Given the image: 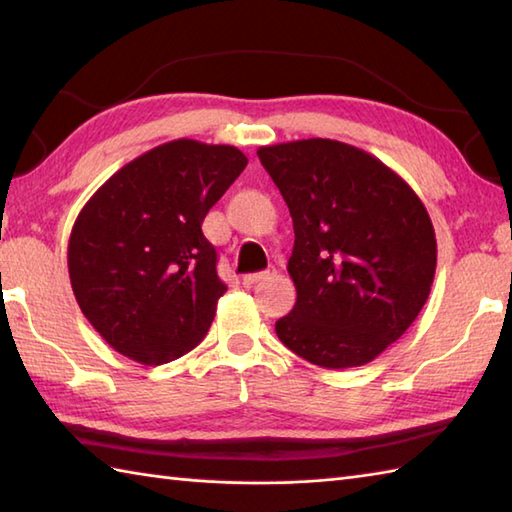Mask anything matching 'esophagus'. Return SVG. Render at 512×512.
I'll return each instance as SVG.
<instances>
[{"mask_svg":"<svg viewBox=\"0 0 512 512\" xmlns=\"http://www.w3.org/2000/svg\"><path fill=\"white\" fill-rule=\"evenodd\" d=\"M275 275V270H262V273H248V275H244V284L246 286H253V284H257V281H266V279H270Z\"/></svg>","mask_w":512,"mask_h":512,"instance_id":"esophagus-1","label":"esophagus"}]
</instances>
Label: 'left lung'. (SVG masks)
Returning a JSON list of instances; mask_svg holds the SVG:
<instances>
[{
    "label": "left lung",
    "mask_w": 512,
    "mask_h": 512,
    "mask_svg": "<svg viewBox=\"0 0 512 512\" xmlns=\"http://www.w3.org/2000/svg\"><path fill=\"white\" fill-rule=\"evenodd\" d=\"M292 215L297 303L275 323L288 350L325 369L358 367L416 321L436 275L431 217L367 151L330 138L259 147Z\"/></svg>",
    "instance_id": "8db88e82"
}]
</instances>
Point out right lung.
<instances>
[{
    "label": "right lung",
    "instance_id": "right-lung-1",
    "mask_svg": "<svg viewBox=\"0 0 512 512\" xmlns=\"http://www.w3.org/2000/svg\"><path fill=\"white\" fill-rule=\"evenodd\" d=\"M246 165L237 147L171 140L127 162L85 202L68 242L70 284L116 352L162 365L209 332L226 286L202 222Z\"/></svg>",
    "mask_w": 512,
    "mask_h": 512
}]
</instances>
